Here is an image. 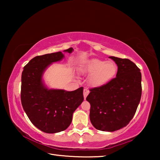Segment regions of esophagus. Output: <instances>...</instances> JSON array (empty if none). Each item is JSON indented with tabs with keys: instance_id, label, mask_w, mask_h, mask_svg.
<instances>
[{
	"instance_id": "34e87169",
	"label": "esophagus",
	"mask_w": 160,
	"mask_h": 160,
	"mask_svg": "<svg viewBox=\"0 0 160 160\" xmlns=\"http://www.w3.org/2000/svg\"><path fill=\"white\" fill-rule=\"evenodd\" d=\"M89 94V90H88V89H84V91H83V96H84V98H85V99H86L87 96Z\"/></svg>"
}]
</instances>
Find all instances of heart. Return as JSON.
I'll use <instances>...</instances> for the list:
<instances>
[{
	"label": "heart",
	"instance_id": "heart-1",
	"mask_svg": "<svg viewBox=\"0 0 160 160\" xmlns=\"http://www.w3.org/2000/svg\"><path fill=\"white\" fill-rule=\"evenodd\" d=\"M117 66L112 61H105L98 58L85 61L81 64L80 70L90 75V83L94 87H102L112 80L117 72Z\"/></svg>",
	"mask_w": 160,
	"mask_h": 160
}]
</instances>
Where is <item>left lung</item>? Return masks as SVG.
<instances>
[{"label": "left lung", "instance_id": "1", "mask_svg": "<svg viewBox=\"0 0 160 160\" xmlns=\"http://www.w3.org/2000/svg\"><path fill=\"white\" fill-rule=\"evenodd\" d=\"M118 66L116 78L106 85L90 89V118L97 130L113 132L123 128L136 112L142 94L141 72L127 58L110 56Z\"/></svg>", "mask_w": 160, "mask_h": 160}]
</instances>
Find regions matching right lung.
<instances>
[{"instance_id":"obj_1","label":"right lung","mask_w":160,"mask_h":160,"mask_svg":"<svg viewBox=\"0 0 160 160\" xmlns=\"http://www.w3.org/2000/svg\"><path fill=\"white\" fill-rule=\"evenodd\" d=\"M73 48L64 50L71 53ZM64 58L61 51L37 56L24 67L22 73L21 102L31 122L47 133L65 131L71 123L72 114L83 102V88L74 91L49 89L43 75L54 62Z\"/></svg>"}]
</instances>
